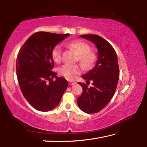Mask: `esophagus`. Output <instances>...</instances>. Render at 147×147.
I'll return each mask as SVG.
<instances>
[{"mask_svg":"<svg viewBox=\"0 0 147 147\" xmlns=\"http://www.w3.org/2000/svg\"><path fill=\"white\" fill-rule=\"evenodd\" d=\"M69 85H73L74 84H76V82H74V81H69Z\"/></svg>","mask_w":147,"mask_h":147,"instance_id":"obj_1","label":"esophagus"}]
</instances>
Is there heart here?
<instances>
[{
  "mask_svg": "<svg viewBox=\"0 0 147 147\" xmlns=\"http://www.w3.org/2000/svg\"><path fill=\"white\" fill-rule=\"evenodd\" d=\"M68 46L73 49L78 55V59L84 67H88L94 63L96 56L90 51L88 44L82 40H76L68 43ZM52 60L55 63H59L62 59V47L60 45H56L51 52ZM82 71V67L76 64H65L59 69V73L69 80L75 78L78 74Z\"/></svg>",
  "mask_w": 147,
  "mask_h": 147,
  "instance_id": "b5f03b06",
  "label": "heart"
}]
</instances>
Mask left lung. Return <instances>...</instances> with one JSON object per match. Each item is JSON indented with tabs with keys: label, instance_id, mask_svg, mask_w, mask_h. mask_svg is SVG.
I'll return each instance as SVG.
<instances>
[{
	"label": "left lung",
	"instance_id": "8db88e82",
	"mask_svg": "<svg viewBox=\"0 0 147 147\" xmlns=\"http://www.w3.org/2000/svg\"><path fill=\"white\" fill-rule=\"evenodd\" d=\"M81 37L96 45L98 58L94 68L82 76L87 82L92 81V86L89 88L85 83H78L83 88V92L77 102L85 113H96L108 104L116 90L119 73L117 57L112 46L101 36L83 35Z\"/></svg>",
	"mask_w": 147,
	"mask_h": 147
}]
</instances>
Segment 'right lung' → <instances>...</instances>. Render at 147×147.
<instances>
[{
  "instance_id": "add662e5",
  "label": "right lung",
  "mask_w": 147,
  "mask_h": 147,
  "mask_svg": "<svg viewBox=\"0 0 147 147\" xmlns=\"http://www.w3.org/2000/svg\"><path fill=\"white\" fill-rule=\"evenodd\" d=\"M69 35L36 32L19 51L16 60L19 85L24 98L36 110L47 112L55 108L67 88V81L52 71L54 63L51 52L54 46Z\"/></svg>"
}]
</instances>
